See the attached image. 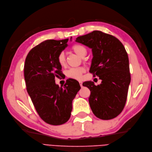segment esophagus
I'll use <instances>...</instances> for the list:
<instances>
[{
  "label": "esophagus",
  "instance_id": "1",
  "mask_svg": "<svg viewBox=\"0 0 152 152\" xmlns=\"http://www.w3.org/2000/svg\"><path fill=\"white\" fill-rule=\"evenodd\" d=\"M79 84H80V86L81 87H82V82L79 81Z\"/></svg>",
  "mask_w": 152,
  "mask_h": 152
}]
</instances>
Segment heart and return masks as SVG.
Here are the masks:
<instances>
[{
    "instance_id": "b5f03b06",
    "label": "heart",
    "mask_w": 152,
    "mask_h": 152,
    "mask_svg": "<svg viewBox=\"0 0 152 152\" xmlns=\"http://www.w3.org/2000/svg\"><path fill=\"white\" fill-rule=\"evenodd\" d=\"M72 50L78 56L84 58L86 54V49L83 45L80 44H75L72 47ZM58 62L59 65L61 66H65L66 65V57L64 53H61L58 56ZM85 72V69L82 67L79 68H71L66 72V75L70 79L80 80L82 78V75Z\"/></svg>"
}]
</instances>
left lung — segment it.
Returning a JSON list of instances; mask_svg holds the SVG:
<instances>
[{
	"label": "left lung",
	"instance_id": "left-lung-1",
	"mask_svg": "<svg viewBox=\"0 0 152 152\" xmlns=\"http://www.w3.org/2000/svg\"><path fill=\"white\" fill-rule=\"evenodd\" d=\"M76 42L92 49L89 72L102 83H83L90 89L89 103L96 117L110 120L118 116L126 104L131 82L128 55L121 42L114 36L95 30L78 37Z\"/></svg>",
	"mask_w": 152,
	"mask_h": 152
}]
</instances>
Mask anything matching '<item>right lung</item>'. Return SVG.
I'll use <instances>...</instances> for the list:
<instances>
[{
  "mask_svg": "<svg viewBox=\"0 0 152 152\" xmlns=\"http://www.w3.org/2000/svg\"><path fill=\"white\" fill-rule=\"evenodd\" d=\"M68 41L41 42L28 53L24 66L26 90L36 111L44 122L53 126L69 120L72 102L80 89L79 82L74 79H69L63 87L55 83V77L61 74L58 56L68 46Z\"/></svg>",
  "mask_w": 152,
  "mask_h": 152,
  "instance_id": "1",
  "label": "right lung"
}]
</instances>
